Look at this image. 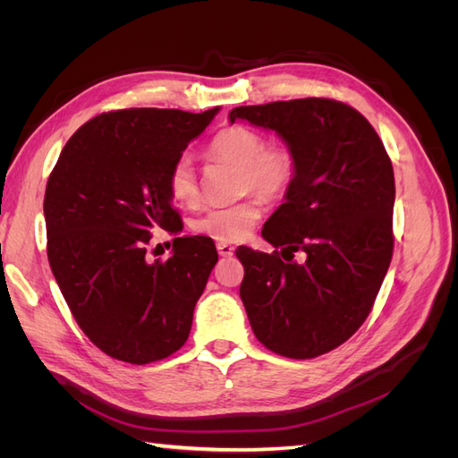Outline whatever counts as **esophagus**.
<instances>
[{"instance_id": "34e87169", "label": "esophagus", "mask_w": 458, "mask_h": 458, "mask_svg": "<svg viewBox=\"0 0 458 458\" xmlns=\"http://www.w3.org/2000/svg\"><path fill=\"white\" fill-rule=\"evenodd\" d=\"M217 252L221 258H231L234 254V248L227 242H217Z\"/></svg>"}]
</instances>
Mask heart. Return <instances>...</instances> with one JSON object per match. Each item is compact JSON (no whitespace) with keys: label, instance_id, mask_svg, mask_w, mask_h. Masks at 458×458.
I'll use <instances>...</instances> for the list:
<instances>
[{"label":"heart","instance_id":"obj_1","mask_svg":"<svg viewBox=\"0 0 458 458\" xmlns=\"http://www.w3.org/2000/svg\"><path fill=\"white\" fill-rule=\"evenodd\" d=\"M208 157L239 168L241 192H258L267 200L284 197L294 185L298 158L286 145H267L266 137L246 126H231L214 135ZM168 192L182 206L199 200V183L187 155L177 157L168 172ZM263 206L258 197H248L229 206L212 208L192 221V231L217 242H239L252 233Z\"/></svg>","mask_w":458,"mask_h":458}]
</instances>
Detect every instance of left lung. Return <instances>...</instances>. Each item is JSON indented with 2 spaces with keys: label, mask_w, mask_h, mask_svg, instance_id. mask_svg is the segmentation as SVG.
I'll list each match as a JSON object with an SVG mask.
<instances>
[{
  "label": "left lung",
  "mask_w": 458,
  "mask_h": 458,
  "mask_svg": "<svg viewBox=\"0 0 458 458\" xmlns=\"http://www.w3.org/2000/svg\"><path fill=\"white\" fill-rule=\"evenodd\" d=\"M229 120L275 131L298 158L294 185L261 229L281 254L237 248L248 321L275 353L323 355L365 323L390 267L392 160L369 120L335 99L237 106Z\"/></svg>",
  "instance_id": "8db88e82"
}]
</instances>
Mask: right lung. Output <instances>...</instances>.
<instances>
[{
  "instance_id": "right-lung-1",
  "label": "right lung",
  "mask_w": 458,
  "mask_h": 458,
  "mask_svg": "<svg viewBox=\"0 0 458 458\" xmlns=\"http://www.w3.org/2000/svg\"><path fill=\"white\" fill-rule=\"evenodd\" d=\"M126 108L91 118L68 143L44 199L47 258L84 335L106 355L147 365L187 342L217 252L183 224L168 172L217 114ZM176 234L165 262L146 259L150 232Z\"/></svg>"
}]
</instances>
